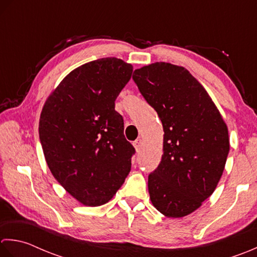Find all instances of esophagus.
Listing matches in <instances>:
<instances>
[{"label": "esophagus", "mask_w": 257, "mask_h": 257, "mask_svg": "<svg viewBox=\"0 0 257 257\" xmlns=\"http://www.w3.org/2000/svg\"><path fill=\"white\" fill-rule=\"evenodd\" d=\"M133 145H134V149L136 150V152H139V151H140V149H141V145H142V140H141V139H138L136 141H134Z\"/></svg>", "instance_id": "34e87169"}]
</instances>
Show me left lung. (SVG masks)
<instances>
[{
    "mask_svg": "<svg viewBox=\"0 0 257 257\" xmlns=\"http://www.w3.org/2000/svg\"><path fill=\"white\" fill-rule=\"evenodd\" d=\"M133 80L163 125V155L149 175L153 206L166 217L193 213L213 194L229 152L227 125L205 88L185 67L156 62Z\"/></svg>",
    "mask_w": 257,
    "mask_h": 257,
    "instance_id": "8db88e82",
    "label": "left lung"
}]
</instances>
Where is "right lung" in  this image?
I'll list each match as a JSON object with an SVG mask.
<instances>
[{"mask_svg":"<svg viewBox=\"0 0 257 257\" xmlns=\"http://www.w3.org/2000/svg\"><path fill=\"white\" fill-rule=\"evenodd\" d=\"M133 65L116 57L85 63L70 72L42 108L39 134L55 180L85 206L112 200L131 171L134 148L124 138L115 99Z\"/></svg>","mask_w":257,"mask_h":257,"instance_id":"add662e5","label":"right lung"}]
</instances>
